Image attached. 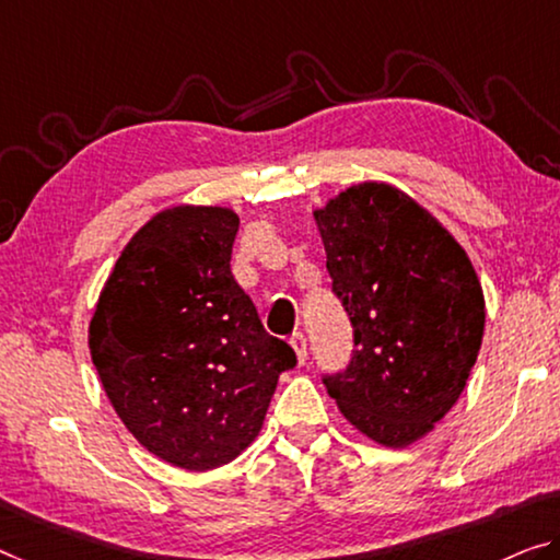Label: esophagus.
<instances>
[{"label":"esophagus","mask_w":560,"mask_h":560,"mask_svg":"<svg viewBox=\"0 0 560 560\" xmlns=\"http://www.w3.org/2000/svg\"><path fill=\"white\" fill-rule=\"evenodd\" d=\"M290 346H292V350H295L300 363H305V360H307V338H305V335L303 332H292Z\"/></svg>","instance_id":"obj_1"}]
</instances>
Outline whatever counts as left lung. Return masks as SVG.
Masks as SVG:
<instances>
[{
  "mask_svg": "<svg viewBox=\"0 0 560 560\" xmlns=\"http://www.w3.org/2000/svg\"><path fill=\"white\" fill-rule=\"evenodd\" d=\"M315 220L355 346L323 383L360 433L406 448L455 406L476 365L486 325L476 270L451 232L390 185L350 187Z\"/></svg>",
  "mask_w": 560,
  "mask_h": 560,
  "instance_id": "obj_1",
  "label": "left lung"
}]
</instances>
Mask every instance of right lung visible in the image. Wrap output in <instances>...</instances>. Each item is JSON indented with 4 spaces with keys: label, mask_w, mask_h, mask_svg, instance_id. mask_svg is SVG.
I'll use <instances>...</instances> for the list:
<instances>
[{
    "label": "right lung",
    "mask_w": 560,
    "mask_h": 560,
    "mask_svg": "<svg viewBox=\"0 0 560 560\" xmlns=\"http://www.w3.org/2000/svg\"><path fill=\"white\" fill-rule=\"evenodd\" d=\"M240 220L172 208L127 243L90 323V352L117 416L185 470L235 460L260 433L278 377L298 363L262 328L230 260Z\"/></svg>",
    "instance_id": "obj_1"
}]
</instances>
